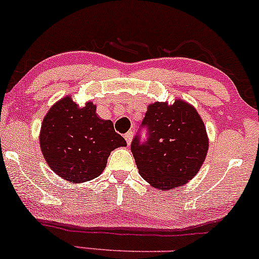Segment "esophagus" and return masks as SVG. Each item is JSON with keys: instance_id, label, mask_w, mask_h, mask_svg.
Returning <instances> with one entry per match:
<instances>
[{"instance_id": "obj_1", "label": "esophagus", "mask_w": 259, "mask_h": 259, "mask_svg": "<svg viewBox=\"0 0 259 259\" xmlns=\"http://www.w3.org/2000/svg\"><path fill=\"white\" fill-rule=\"evenodd\" d=\"M133 136H134V133H133V132H127V133L125 134V135H124V139L126 140V144H127V145L132 144Z\"/></svg>"}]
</instances>
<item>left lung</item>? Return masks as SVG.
<instances>
[{
  "instance_id": "1",
  "label": "left lung",
  "mask_w": 259,
  "mask_h": 259,
  "mask_svg": "<svg viewBox=\"0 0 259 259\" xmlns=\"http://www.w3.org/2000/svg\"><path fill=\"white\" fill-rule=\"evenodd\" d=\"M142 126L147 127V141L141 144L135 136L132 142L140 175L160 191L194 179L209 146L206 125L195 107L183 99L171 105L150 103Z\"/></svg>"
}]
</instances>
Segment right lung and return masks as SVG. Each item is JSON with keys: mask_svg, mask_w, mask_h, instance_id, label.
I'll return each instance as SVG.
<instances>
[{"mask_svg": "<svg viewBox=\"0 0 259 259\" xmlns=\"http://www.w3.org/2000/svg\"><path fill=\"white\" fill-rule=\"evenodd\" d=\"M38 141L49 167L74 184L99 177L112 151L126 146L112 121L97 115L96 105L89 101L80 107L69 95L46 113Z\"/></svg>", "mask_w": 259, "mask_h": 259, "instance_id": "obj_1", "label": "right lung"}]
</instances>
